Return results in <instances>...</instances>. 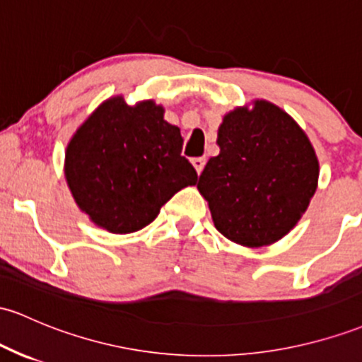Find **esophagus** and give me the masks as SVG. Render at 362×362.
Returning <instances> with one entry per match:
<instances>
[{"label": "esophagus", "mask_w": 362, "mask_h": 362, "mask_svg": "<svg viewBox=\"0 0 362 362\" xmlns=\"http://www.w3.org/2000/svg\"><path fill=\"white\" fill-rule=\"evenodd\" d=\"M192 165H194V168H196V172H197V173H201L202 170H204L206 158H194V160H192Z\"/></svg>", "instance_id": "1"}]
</instances>
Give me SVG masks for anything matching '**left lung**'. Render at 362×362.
Here are the masks:
<instances>
[{"mask_svg": "<svg viewBox=\"0 0 362 362\" xmlns=\"http://www.w3.org/2000/svg\"><path fill=\"white\" fill-rule=\"evenodd\" d=\"M220 154L197 189L214 226L245 247L280 240L297 225L317 187L320 165L304 130L272 103L235 108L218 129Z\"/></svg>", "mask_w": 362, "mask_h": 362, "instance_id": "1", "label": "left lung"}]
</instances>
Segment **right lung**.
I'll use <instances>...</instances> for the list:
<instances>
[{
    "instance_id": "right-lung-1",
    "label": "right lung",
    "mask_w": 362,
    "mask_h": 362,
    "mask_svg": "<svg viewBox=\"0 0 362 362\" xmlns=\"http://www.w3.org/2000/svg\"><path fill=\"white\" fill-rule=\"evenodd\" d=\"M154 101L103 103L71 137L65 177L75 202L111 233L144 228L197 173L182 156L180 129L163 118Z\"/></svg>"
}]
</instances>
